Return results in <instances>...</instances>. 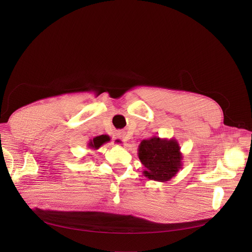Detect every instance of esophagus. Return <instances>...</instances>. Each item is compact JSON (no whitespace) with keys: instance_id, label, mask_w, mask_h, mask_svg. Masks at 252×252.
<instances>
[{"instance_id":"1","label":"esophagus","mask_w":252,"mask_h":252,"mask_svg":"<svg viewBox=\"0 0 252 252\" xmlns=\"http://www.w3.org/2000/svg\"><path fill=\"white\" fill-rule=\"evenodd\" d=\"M118 138H119V139H121V140L123 141L124 143H126V142H127V140H128L125 131H119V132H118Z\"/></svg>"}]
</instances>
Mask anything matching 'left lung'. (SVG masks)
<instances>
[{
	"mask_svg": "<svg viewBox=\"0 0 252 252\" xmlns=\"http://www.w3.org/2000/svg\"><path fill=\"white\" fill-rule=\"evenodd\" d=\"M138 155L145 169L143 174L149 180L167 182L177 175L183 165L180 145L174 139L152 136L139 145Z\"/></svg>",
	"mask_w": 252,
	"mask_h": 252,
	"instance_id": "1",
	"label": "left lung"
}]
</instances>
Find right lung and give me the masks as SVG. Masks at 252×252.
I'll return each instance as SVG.
<instances>
[{"mask_svg": "<svg viewBox=\"0 0 252 252\" xmlns=\"http://www.w3.org/2000/svg\"><path fill=\"white\" fill-rule=\"evenodd\" d=\"M109 141V138L107 135H98L94 138V140H90L88 143V147L90 149H94V150H97L100 148L103 144L107 143Z\"/></svg>", "mask_w": 252, "mask_h": 252, "instance_id": "right-lung-1", "label": "right lung"}]
</instances>
